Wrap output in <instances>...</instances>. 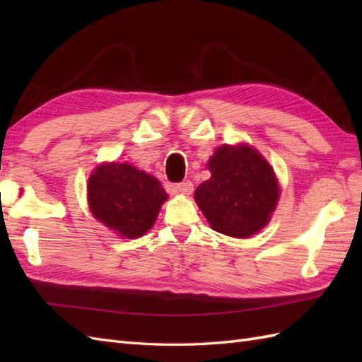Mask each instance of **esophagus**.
<instances>
[{
    "label": "esophagus",
    "mask_w": 362,
    "mask_h": 362,
    "mask_svg": "<svg viewBox=\"0 0 362 362\" xmlns=\"http://www.w3.org/2000/svg\"><path fill=\"white\" fill-rule=\"evenodd\" d=\"M193 189H194L193 182H189V180H185V182H182V183H177V185H175L177 193H182V194H185V196L193 193Z\"/></svg>",
    "instance_id": "obj_1"
}]
</instances>
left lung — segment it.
<instances>
[{
  "label": "left lung",
  "mask_w": 362,
  "mask_h": 362,
  "mask_svg": "<svg viewBox=\"0 0 362 362\" xmlns=\"http://www.w3.org/2000/svg\"><path fill=\"white\" fill-rule=\"evenodd\" d=\"M206 166L211 177L197 187L194 199L211 228L233 238L259 232L280 197L272 166L249 144L219 146Z\"/></svg>",
  "instance_id": "1"
}]
</instances>
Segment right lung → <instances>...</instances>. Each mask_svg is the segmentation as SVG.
Here are the masks:
<instances>
[{"instance_id": "obj_1", "label": "right lung", "mask_w": 362, "mask_h": 362, "mask_svg": "<svg viewBox=\"0 0 362 362\" xmlns=\"http://www.w3.org/2000/svg\"><path fill=\"white\" fill-rule=\"evenodd\" d=\"M87 191L93 216L126 240L148 232L168 199L156 177L117 161L99 165L90 175Z\"/></svg>"}]
</instances>
